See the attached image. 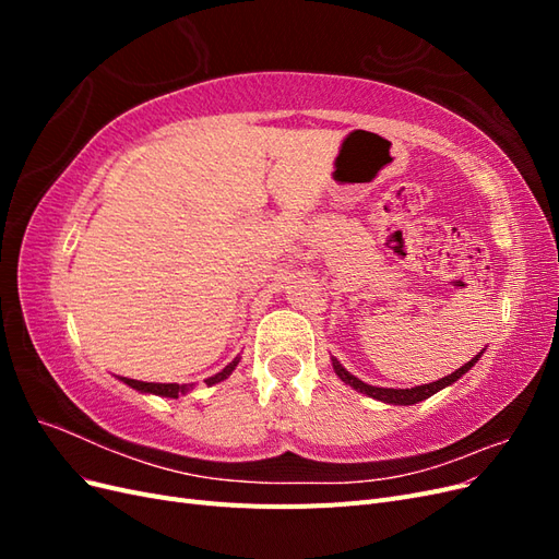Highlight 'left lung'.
<instances>
[{"instance_id": "left-lung-1", "label": "left lung", "mask_w": 559, "mask_h": 559, "mask_svg": "<svg viewBox=\"0 0 559 559\" xmlns=\"http://www.w3.org/2000/svg\"><path fill=\"white\" fill-rule=\"evenodd\" d=\"M480 354H483V352H480ZM480 354H476V357H473L468 364H464L462 368H456L454 373H450V376H445V378H441V380H436V382L411 386V389H384V386L366 384V382H361L359 378H354V376L349 373V370H345L343 364L337 361V359H333V370H335L337 378H341L345 384L354 386V389H357V392H361V394H366V396H370V399H378V401H384V403H394V405H413V403H419V401H425V399L433 396L436 392H441V389L450 386L452 382L460 380L464 373H468V370L478 364Z\"/></svg>"}]
</instances>
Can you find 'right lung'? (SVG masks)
Masks as SVG:
<instances>
[{"label": "right lung", "instance_id": "obj_1", "mask_svg": "<svg viewBox=\"0 0 559 559\" xmlns=\"http://www.w3.org/2000/svg\"><path fill=\"white\" fill-rule=\"evenodd\" d=\"M238 361H240V359H235L233 364H228V366L222 370V373H216V376L207 378L205 382L212 386V384H216V382L226 380V378L233 373V370H235V366H238ZM121 382H126V384L132 386V389H138V392L156 394V396H165V399H179V394L189 392V386H186V384H177V382H173V384H160V382H142V380H130V378H121Z\"/></svg>", "mask_w": 559, "mask_h": 559}]
</instances>
